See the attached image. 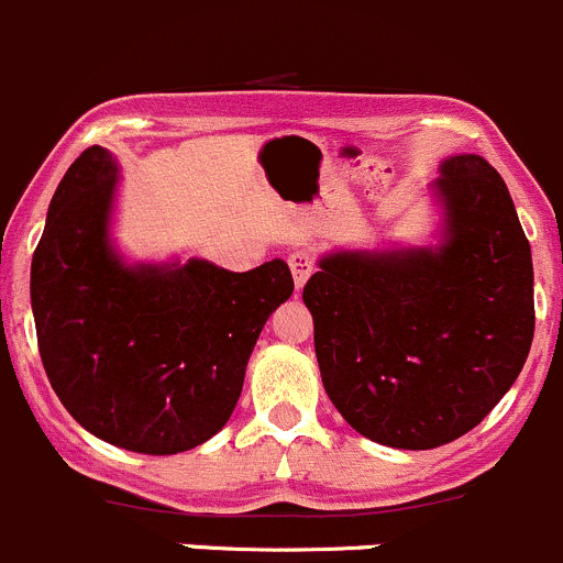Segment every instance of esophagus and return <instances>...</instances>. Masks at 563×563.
Returning a JSON list of instances; mask_svg holds the SVG:
<instances>
[{"instance_id":"34e87169","label":"esophagus","mask_w":563,"mask_h":563,"mask_svg":"<svg viewBox=\"0 0 563 563\" xmlns=\"http://www.w3.org/2000/svg\"><path fill=\"white\" fill-rule=\"evenodd\" d=\"M287 263H289V271H292L295 287L298 289L303 287L311 274H314V257H311V252H306V249H298V252L289 254Z\"/></svg>"}]
</instances>
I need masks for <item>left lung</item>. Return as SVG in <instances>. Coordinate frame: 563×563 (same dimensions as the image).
<instances>
[{"mask_svg":"<svg viewBox=\"0 0 563 563\" xmlns=\"http://www.w3.org/2000/svg\"><path fill=\"white\" fill-rule=\"evenodd\" d=\"M437 246L333 252L306 282L324 393L371 442L433 450L483 422L534 339L531 246L501 176L448 156Z\"/></svg>","mask_w":563,"mask_h":563,"instance_id":"left-lung-1","label":"left lung"}]
</instances>
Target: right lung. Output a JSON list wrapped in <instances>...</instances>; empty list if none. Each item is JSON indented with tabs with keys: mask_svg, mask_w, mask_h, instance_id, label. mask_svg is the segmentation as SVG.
<instances>
[{
	"mask_svg": "<svg viewBox=\"0 0 563 563\" xmlns=\"http://www.w3.org/2000/svg\"><path fill=\"white\" fill-rule=\"evenodd\" d=\"M119 165L86 148L56 187L32 257V311L51 387L89 433L176 455L239 404L260 330L292 295L284 260L233 274L208 260L124 263L110 243Z\"/></svg>",
	"mask_w": 563,
	"mask_h": 563,
	"instance_id": "add662e5",
	"label": "right lung"
}]
</instances>
